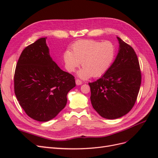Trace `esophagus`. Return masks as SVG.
Here are the masks:
<instances>
[{
  "label": "esophagus",
  "instance_id": "1",
  "mask_svg": "<svg viewBox=\"0 0 158 158\" xmlns=\"http://www.w3.org/2000/svg\"><path fill=\"white\" fill-rule=\"evenodd\" d=\"M76 85H81L82 84V82L79 79H76Z\"/></svg>",
  "mask_w": 158,
  "mask_h": 158
}]
</instances>
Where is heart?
<instances>
[{
  "label": "heart",
  "instance_id": "heart-1",
  "mask_svg": "<svg viewBox=\"0 0 158 158\" xmlns=\"http://www.w3.org/2000/svg\"><path fill=\"white\" fill-rule=\"evenodd\" d=\"M72 51L66 50L64 52L65 67L68 71L74 72L82 62L83 67L78 74L84 79L103 75L114 59V47L109 41L80 40L73 45Z\"/></svg>",
  "mask_w": 158,
  "mask_h": 158
}]
</instances>
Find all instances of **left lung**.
Wrapping results in <instances>:
<instances>
[{
  "mask_svg": "<svg viewBox=\"0 0 158 158\" xmlns=\"http://www.w3.org/2000/svg\"><path fill=\"white\" fill-rule=\"evenodd\" d=\"M118 55L99 79L88 84L91 103L100 116L107 119L121 117L131 111L139 92L141 72L132 47L117 37Z\"/></svg>",
  "mask_w": 158,
  "mask_h": 158,
  "instance_id": "obj_1",
  "label": "left lung"
}]
</instances>
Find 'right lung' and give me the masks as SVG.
Returning <instances> with one entry per match:
<instances>
[{
  "instance_id": "1",
  "label": "right lung",
  "mask_w": 158,
  "mask_h": 158,
  "mask_svg": "<svg viewBox=\"0 0 158 158\" xmlns=\"http://www.w3.org/2000/svg\"><path fill=\"white\" fill-rule=\"evenodd\" d=\"M47 37L23 50L14 73V93L26 113L34 120L55 118L66 105V95L76 86L74 76L62 70L49 55Z\"/></svg>"
}]
</instances>
